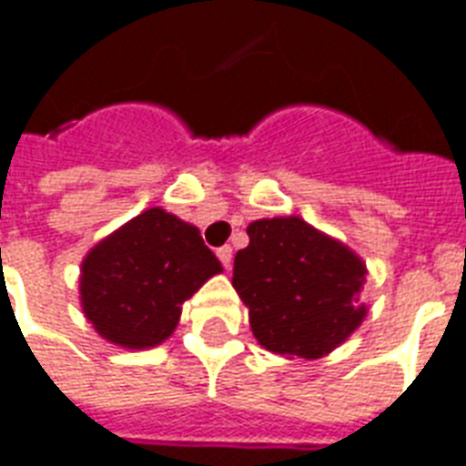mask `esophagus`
Here are the masks:
<instances>
[{"instance_id":"34e87169","label":"esophagus","mask_w":466,"mask_h":466,"mask_svg":"<svg viewBox=\"0 0 466 466\" xmlns=\"http://www.w3.org/2000/svg\"><path fill=\"white\" fill-rule=\"evenodd\" d=\"M218 258L222 261V266H225V268H229V266H232V247H219Z\"/></svg>"}]
</instances>
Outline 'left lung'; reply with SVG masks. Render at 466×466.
<instances>
[{"label": "left lung", "instance_id": "left-lung-1", "mask_svg": "<svg viewBox=\"0 0 466 466\" xmlns=\"http://www.w3.org/2000/svg\"><path fill=\"white\" fill-rule=\"evenodd\" d=\"M247 234L248 247L234 257L232 286L264 350L318 360L360 328L367 318L360 303L367 264L350 247L300 218L257 219Z\"/></svg>", "mask_w": 466, "mask_h": 466}]
</instances>
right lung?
<instances>
[{"mask_svg":"<svg viewBox=\"0 0 466 466\" xmlns=\"http://www.w3.org/2000/svg\"><path fill=\"white\" fill-rule=\"evenodd\" d=\"M219 271L198 227L151 208L87 251L80 305L106 342L148 350L173 335L180 305Z\"/></svg>","mask_w":466,"mask_h":466,"instance_id":"add662e5","label":"right lung"}]
</instances>
